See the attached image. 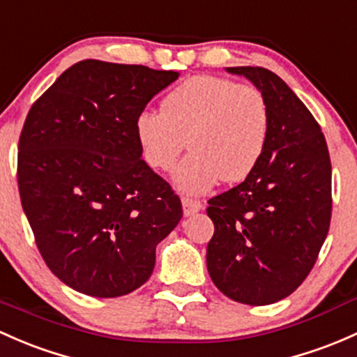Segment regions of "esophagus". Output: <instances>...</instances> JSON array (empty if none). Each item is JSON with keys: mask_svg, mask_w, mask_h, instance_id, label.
Listing matches in <instances>:
<instances>
[{"mask_svg": "<svg viewBox=\"0 0 357 357\" xmlns=\"http://www.w3.org/2000/svg\"><path fill=\"white\" fill-rule=\"evenodd\" d=\"M181 204H183V213H185L186 217L193 215V213H197L198 210L202 208L200 202L193 200V198H190V197H183Z\"/></svg>", "mask_w": 357, "mask_h": 357, "instance_id": "esophagus-1", "label": "esophagus"}]
</instances>
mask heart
I'll return each mask as SVG.
<instances>
[{
  "instance_id": "obj_1",
  "label": "heart",
  "mask_w": 357,
  "mask_h": 357,
  "mask_svg": "<svg viewBox=\"0 0 357 357\" xmlns=\"http://www.w3.org/2000/svg\"><path fill=\"white\" fill-rule=\"evenodd\" d=\"M270 112L264 93L215 75L191 77L164 97L162 111L145 109L135 133L150 167L169 171L188 147L193 152L174 171V185L202 195L220 181L246 179L264 157Z\"/></svg>"
}]
</instances>
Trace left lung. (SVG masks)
I'll return each instance as SVG.
<instances>
[{"instance_id":"left-lung-1","label":"left lung","mask_w":357,"mask_h":357,"mask_svg":"<svg viewBox=\"0 0 357 357\" xmlns=\"http://www.w3.org/2000/svg\"><path fill=\"white\" fill-rule=\"evenodd\" d=\"M243 75L268 104L264 157L238 186L210 198V279L232 301L265 306L306 279L328 234L332 166L320 125L286 82L261 66Z\"/></svg>"}]
</instances>
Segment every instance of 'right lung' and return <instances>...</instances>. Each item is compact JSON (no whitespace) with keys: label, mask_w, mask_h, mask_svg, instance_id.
Returning a JSON list of instances; mask_svg holds the SVG:
<instances>
[{"label":"right lung","mask_w":357,"mask_h":357,"mask_svg":"<svg viewBox=\"0 0 357 357\" xmlns=\"http://www.w3.org/2000/svg\"><path fill=\"white\" fill-rule=\"evenodd\" d=\"M178 71L84 59L30 107L18 191L36 245L61 282L93 298L144 286L181 200L142 159L135 119Z\"/></svg>","instance_id":"right-lung-1"}]
</instances>
